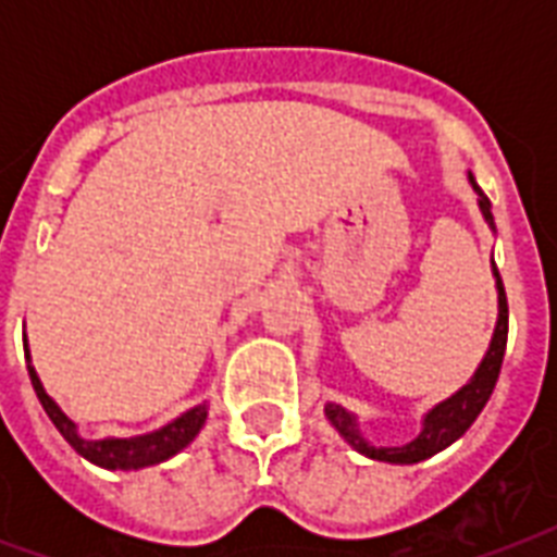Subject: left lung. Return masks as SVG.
<instances>
[{"instance_id": "8db88e82", "label": "left lung", "mask_w": 557, "mask_h": 557, "mask_svg": "<svg viewBox=\"0 0 557 557\" xmlns=\"http://www.w3.org/2000/svg\"><path fill=\"white\" fill-rule=\"evenodd\" d=\"M471 185H474L476 196H480V210H483L485 222L494 227V216H492V201L485 196L476 182L471 178ZM494 265V262H492ZM494 277H497V297H500V314H497V330H494L492 347L485 352L483 364L480 370L474 372V379L468 381L466 387L459 389L457 396H450L448 401H442L431 410V413L424 416V428L422 433L416 436L410 445L405 448H372L370 442L358 433L356 416L347 413L341 405H326V416H330V422L338 428V433L344 440L352 445L356 450H361L364 457L370 459H381V462H419V459L433 457L436 450L448 448L450 442L459 440L462 433L474 424V419L480 416V410L485 407V401L492 398L494 384H497V375H500L503 367V356H506V338H509V304H506V288H503L500 271L494 265Z\"/></svg>"}]
</instances>
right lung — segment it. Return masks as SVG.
<instances>
[{"instance_id": "obj_1", "label": "right lung", "mask_w": 557, "mask_h": 557, "mask_svg": "<svg viewBox=\"0 0 557 557\" xmlns=\"http://www.w3.org/2000/svg\"><path fill=\"white\" fill-rule=\"evenodd\" d=\"M28 347V344H25ZM28 358V352H25ZM30 384H34V393H37L39 405L48 413V419L54 422V428L63 433V440L72 445L81 457H86L89 462L100 468H109V471H133V468L156 466V462H164L173 454L190 445L193 436L201 431V424L208 419V407L199 405L187 410L185 416H178L176 422H170L168 428H161L156 433H147V436H135V440H83L74 422L69 416L54 405V398L48 396L42 384H39L37 372L28 364Z\"/></svg>"}]
</instances>
